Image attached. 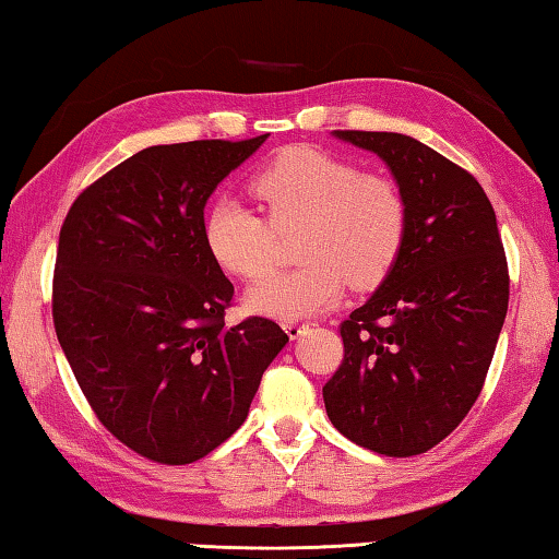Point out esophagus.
<instances>
[{"label":"esophagus","instance_id":"1","mask_svg":"<svg viewBox=\"0 0 559 559\" xmlns=\"http://www.w3.org/2000/svg\"><path fill=\"white\" fill-rule=\"evenodd\" d=\"M282 329L287 331L289 338H299L301 334H307L309 324H305V321H285V324H282Z\"/></svg>","mask_w":559,"mask_h":559}]
</instances>
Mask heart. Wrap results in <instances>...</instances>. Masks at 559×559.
<instances>
[{"instance_id": "obj_1", "label": "heart", "mask_w": 559, "mask_h": 559, "mask_svg": "<svg viewBox=\"0 0 559 559\" xmlns=\"http://www.w3.org/2000/svg\"><path fill=\"white\" fill-rule=\"evenodd\" d=\"M252 193L270 223L238 201L213 203L203 240L225 272L258 280L272 267L274 231L301 228V267L277 272L248 289L245 305L262 317L297 321L334 305L346 282L380 285L407 235V201L385 174L360 171L317 146H289L252 179Z\"/></svg>"}]
</instances>
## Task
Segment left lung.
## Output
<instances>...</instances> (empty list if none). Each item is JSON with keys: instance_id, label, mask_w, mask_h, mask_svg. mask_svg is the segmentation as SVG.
Here are the masks:
<instances>
[{"instance_id": "obj_1", "label": "left lung", "mask_w": 559, "mask_h": 559, "mask_svg": "<svg viewBox=\"0 0 559 559\" xmlns=\"http://www.w3.org/2000/svg\"><path fill=\"white\" fill-rule=\"evenodd\" d=\"M334 136L385 162L405 193L407 235L388 277L341 324L326 415L378 454H423L472 409L501 336L508 264L496 213L472 174L415 136Z\"/></svg>"}]
</instances>
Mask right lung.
Segmentation results:
<instances>
[{
	"mask_svg": "<svg viewBox=\"0 0 559 559\" xmlns=\"http://www.w3.org/2000/svg\"><path fill=\"white\" fill-rule=\"evenodd\" d=\"M267 134L156 144L78 195L58 238L53 324L100 423L152 462L191 464L250 413L289 336L225 326L233 285L203 240V209Z\"/></svg>",
	"mask_w": 559,
	"mask_h": 559,
	"instance_id": "right-lung-1",
	"label": "right lung"
}]
</instances>
